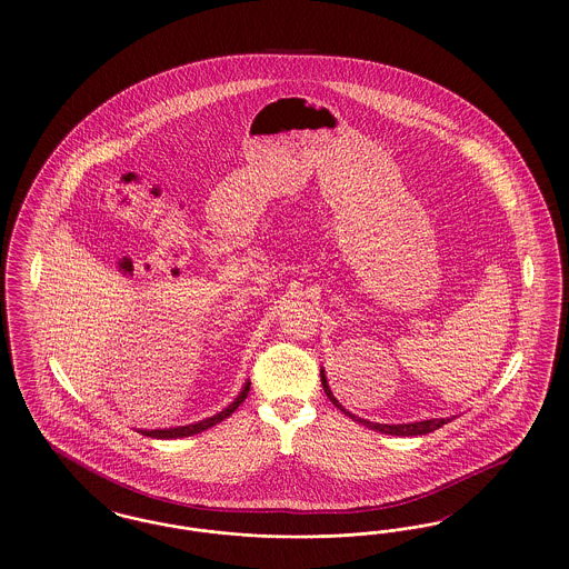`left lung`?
<instances>
[{
    "label": "left lung",
    "mask_w": 569,
    "mask_h": 569,
    "mask_svg": "<svg viewBox=\"0 0 569 569\" xmlns=\"http://www.w3.org/2000/svg\"><path fill=\"white\" fill-rule=\"evenodd\" d=\"M322 386H325L326 397L332 401V406L337 407V409H341L346 416H350L353 422L365 425L367 429H373V431H379V433L397 435V437H413V435L433 433V431L441 429L443 425H448V422L452 420V418H431V420L407 422V425H379V422H369V420H365V418H356V416L350 413L348 409H343V406L335 399V395H332V390H330V386H328V381H326L325 373H322Z\"/></svg>",
    "instance_id": "left-lung-1"
}]
</instances>
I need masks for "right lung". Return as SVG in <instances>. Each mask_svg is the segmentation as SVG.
<instances>
[{
    "mask_svg": "<svg viewBox=\"0 0 569 569\" xmlns=\"http://www.w3.org/2000/svg\"><path fill=\"white\" fill-rule=\"evenodd\" d=\"M249 386H251V381H244L243 390L239 392V397H237L230 406L223 407L221 411H217L216 416H211V418H204V420H200V422L186 425V427L156 429V431H140V433L147 435V437H153V439H179V437H191V435L202 433V431H207V429H211V427L219 425L221 420H226V418H228L237 407L243 403L244 399H247V392H249Z\"/></svg>",
    "mask_w": 569,
    "mask_h": 569,
    "instance_id": "add662e5",
    "label": "right lung"
}]
</instances>
